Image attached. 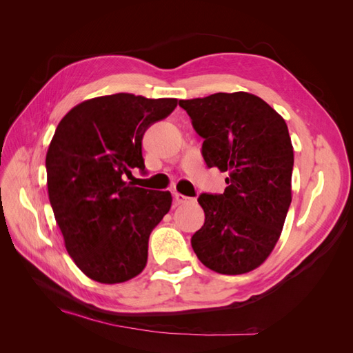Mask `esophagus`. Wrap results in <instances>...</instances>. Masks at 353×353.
Listing matches in <instances>:
<instances>
[{
  "label": "esophagus",
  "instance_id": "34e87169",
  "mask_svg": "<svg viewBox=\"0 0 353 353\" xmlns=\"http://www.w3.org/2000/svg\"><path fill=\"white\" fill-rule=\"evenodd\" d=\"M174 200H175V205H185V203L191 201L190 197H187V196H184V194H181V193H175V194H174Z\"/></svg>",
  "mask_w": 353,
  "mask_h": 353
}]
</instances>
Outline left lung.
<instances>
[{
  "instance_id": "left-lung-1",
  "label": "left lung",
  "mask_w": 353,
  "mask_h": 353,
  "mask_svg": "<svg viewBox=\"0 0 353 353\" xmlns=\"http://www.w3.org/2000/svg\"><path fill=\"white\" fill-rule=\"evenodd\" d=\"M179 105L205 140L206 165L228 172L222 194H200L205 223L191 245L212 271L250 272L274 250L292 203L294 156L285 121L243 91L179 100Z\"/></svg>"
}]
</instances>
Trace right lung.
<instances>
[{
	"mask_svg": "<svg viewBox=\"0 0 353 353\" xmlns=\"http://www.w3.org/2000/svg\"><path fill=\"white\" fill-rule=\"evenodd\" d=\"M176 104L103 95L74 105L57 125L46 157L48 197L68 253L94 281L123 283L145 268L148 237L172 196L123 178L134 168L145 169L143 135Z\"/></svg>",
	"mask_w": 353,
	"mask_h": 353,
	"instance_id": "1",
	"label": "right lung"
}]
</instances>
